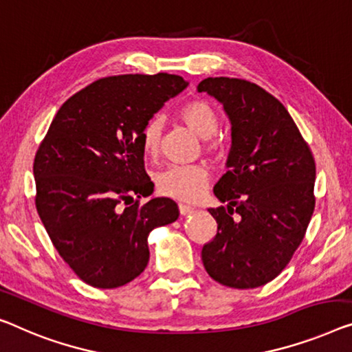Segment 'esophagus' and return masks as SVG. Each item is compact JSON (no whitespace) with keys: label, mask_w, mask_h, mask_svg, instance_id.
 Here are the masks:
<instances>
[{"label":"esophagus","mask_w":352,"mask_h":352,"mask_svg":"<svg viewBox=\"0 0 352 352\" xmlns=\"http://www.w3.org/2000/svg\"><path fill=\"white\" fill-rule=\"evenodd\" d=\"M178 210H180L182 217H186V214H191V213L194 212L192 207H190V206H183V204H180V206H178Z\"/></svg>","instance_id":"obj_1"}]
</instances>
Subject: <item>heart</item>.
I'll use <instances>...</instances> for the list:
<instances>
[{
    "label": "heart",
    "mask_w": 352,
    "mask_h": 352,
    "mask_svg": "<svg viewBox=\"0 0 352 352\" xmlns=\"http://www.w3.org/2000/svg\"><path fill=\"white\" fill-rule=\"evenodd\" d=\"M180 118L188 128H191L199 138L206 139L204 148L217 161H221L229 153V144L223 138H217L219 124V115L207 101L194 99L180 109ZM162 131H164V118L161 115H151L140 129V145L146 156H156L160 153ZM210 180V170L204 164L190 166H169L160 170L155 177L156 190L166 197L178 199V201H196L206 191Z\"/></svg>",
    "instance_id": "obj_1"
}]
</instances>
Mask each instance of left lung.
Returning a JSON list of instances; mask_svg holds the SVG:
<instances>
[{
	"instance_id": "obj_1",
	"label": "left lung",
	"mask_w": 352,
	"mask_h": 352,
	"mask_svg": "<svg viewBox=\"0 0 352 352\" xmlns=\"http://www.w3.org/2000/svg\"><path fill=\"white\" fill-rule=\"evenodd\" d=\"M223 102L232 122L229 170L213 192L228 207L208 208L217 234L202 246L214 281L251 289L289 264L313 217L314 162L286 107L245 78L208 77L197 87Z\"/></svg>"
}]
</instances>
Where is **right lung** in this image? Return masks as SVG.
<instances>
[{
	"label": "right lung",
	"instance_id": "add662e5",
	"mask_svg": "<svg viewBox=\"0 0 352 352\" xmlns=\"http://www.w3.org/2000/svg\"><path fill=\"white\" fill-rule=\"evenodd\" d=\"M183 77L124 74L94 80L56 112L36 151V210L63 261L87 285L120 287L145 270L146 237L178 218L172 199L150 196L140 129Z\"/></svg>",
	"mask_w": 352,
	"mask_h": 352
}]
</instances>
